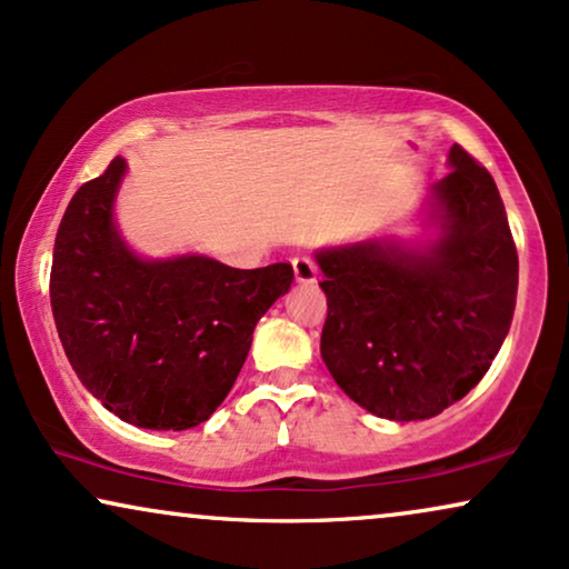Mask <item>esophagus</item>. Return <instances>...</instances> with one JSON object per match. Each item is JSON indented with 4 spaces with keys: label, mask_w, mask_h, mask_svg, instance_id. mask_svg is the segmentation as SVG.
Returning a JSON list of instances; mask_svg holds the SVG:
<instances>
[{
    "label": "esophagus",
    "mask_w": 569,
    "mask_h": 569,
    "mask_svg": "<svg viewBox=\"0 0 569 569\" xmlns=\"http://www.w3.org/2000/svg\"><path fill=\"white\" fill-rule=\"evenodd\" d=\"M292 269H295V279H298V282H316L318 267L310 256H295Z\"/></svg>",
    "instance_id": "obj_1"
}]
</instances>
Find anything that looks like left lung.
<instances>
[{
  "mask_svg": "<svg viewBox=\"0 0 569 569\" xmlns=\"http://www.w3.org/2000/svg\"><path fill=\"white\" fill-rule=\"evenodd\" d=\"M435 183L442 236L430 251L357 243L316 256L321 357L349 399L396 422L430 419L485 378L508 337L518 251L495 178L461 144Z\"/></svg>",
  "mask_w": 569,
  "mask_h": 569,
  "instance_id": "left-lung-1",
  "label": "left lung"
}]
</instances>
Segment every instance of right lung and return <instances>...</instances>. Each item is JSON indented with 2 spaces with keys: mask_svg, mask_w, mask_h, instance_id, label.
I'll return each mask as SVG.
<instances>
[{
  "mask_svg": "<svg viewBox=\"0 0 569 569\" xmlns=\"http://www.w3.org/2000/svg\"><path fill=\"white\" fill-rule=\"evenodd\" d=\"M127 162L82 183L61 217L51 310L82 386L123 422L189 430L230 393L290 263L232 269L207 256L144 261L123 246L113 197Z\"/></svg>",
  "mask_w": 569,
  "mask_h": 569,
  "instance_id": "add662e5",
  "label": "right lung"
}]
</instances>
